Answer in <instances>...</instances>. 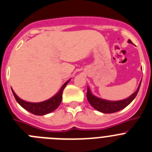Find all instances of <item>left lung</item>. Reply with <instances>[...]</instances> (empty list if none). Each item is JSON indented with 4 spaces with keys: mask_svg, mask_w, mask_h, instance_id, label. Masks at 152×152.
I'll return each mask as SVG.
<instances>
[{
    "mask_svg": "<svg viewBox=\"0 0 152 152\" xmlns=\"http://www.w3.org/2000/svg\"><path fill=\"white\" fill-rule=\"evenodd\" d=\"M129 42L131 43V40H129ZM140 85L141 82L137 91L134 93L133 94H132L127 99L119 100V101H108V100H102L100 98L96 97V96L91 94L89 88H88V91H87V98H88V100L89 101L90 104L94 108L96 109V110L103 113H113L118 112V111L124 109L135 99L139 91Z\"/></svg>",
    "mask_w": 152,
    "mask_h": 152,
    "instance_id": "obj_1",
    "label": "left lung"
}]
</instances>
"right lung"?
<instances>
[{
  "instance_id": "add662e5",
  "label": "right lung",
  "mask_w": 152,
  "mask_h": 152,
  "mask_svg": "<svg viewBox=\"0 0 152 152\" xmlns=\"http://www.w3.org/2000/svg\"><path fill=\"white\" fill-rule=\"evenodd\" d=\"M68 80L67 82H65L64 84V85L61 87V90L56 96H54L53 97H52L51 99L48 100H45V101L41 102V103H29V102L24 101V100H21L20 98H19L17 96L15 93L13 91V96L15 97L16 100L17 101V103L20 104L22 107H23L25 110H26L27 111L30 112L31 113L34 114V115H38V116H42V115H45V114H48L49 113L54 111L58 107V106L60 105L61 103V100H62V93L63 90L64 89L65 86L68 84V83L69 82Z\"/></svg>"
}]
</instances>
